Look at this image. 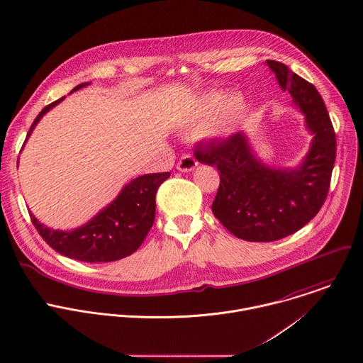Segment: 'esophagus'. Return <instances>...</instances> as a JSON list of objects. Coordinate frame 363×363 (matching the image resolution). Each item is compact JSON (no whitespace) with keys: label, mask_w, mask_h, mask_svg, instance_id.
<instances>
[{"label":"esophagus","mask_w":363,"mask_h":363,"mask_svg":"<svg viewBox=\"0 0 363 363\" xmlns=\"http://www.w3.org/2000/svg\"><path fill=\"white\" fill-rule=\"evenodd\" d=\"M196 165H198V161H196V158H195L194 155H191V154H184V155L179 158V161L177 162V168H178L179 171H182V172L192 171V169H195Z\"/></svg>","instance_id":"34e87169"}]
</instances>
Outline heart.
<instances>
[{
    "label": "heart",
    "mask_w": 363,
    "mask_h": 363,
    "mask_svg": "<svg viewBox=\"0 0 363 363\" xmlns=\"http://www.w3.org/2000/svg\"><path fill=\"white\" fill-rule=\"evenodd\" d=\"M242 112L244 102L238 95L225 98L220 92H209L199 99L195 109V119L203 121L216 113L208 128V132L211 135H224L238 125Z\"/></svg>",
    "instance_id": "heart-1"
}]
</instances>
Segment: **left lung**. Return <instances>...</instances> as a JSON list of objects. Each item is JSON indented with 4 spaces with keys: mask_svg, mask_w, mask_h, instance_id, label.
<instances>
[{
    "mask_svg": "<svg viewBox=\"0 0 363 363\" xmlns=\"http://www.w3.org/2000/svg\"><path fill=\"white\" fill-rule=\"evenodd\" d=\"M282 89L289 91L314 135L297 169H272L251 154L241 133L195 147L202 164L218 167L220 185L212 203L215 218L245 241H277L300 230L325 202L337 154V139L325 104L313 84L288 66L267 60Z\"/></svg>",
    "mask_w": 363,
    "mask_h": 363,
    "instance_id": "obj_1",
    "label": "left lung"
}]
</instances>
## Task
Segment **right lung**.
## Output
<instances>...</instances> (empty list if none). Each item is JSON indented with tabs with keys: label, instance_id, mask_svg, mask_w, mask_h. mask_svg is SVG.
<instances>
[{
	"label": "right lung",
	"instance_id": "obj_1",
	"mask_svg": "<svg viewBox=\"0 0 363 363\" xmlns=\"http://www.w3.org/2000/svg\"><path fill=\"white\" fill-rule=\"evenodd\" d=\"M85 85L86 82L79 84L73 91ZM63 99L65 96L40 111L26 139L40 118ZM169 175V172H158L133 179L105 211L73 231L52 230L39 223L32 213L30 220L40 237L65 257L84 262L118 261L133 254L145 241L155 218L157 189Z\"/></svg>",
	"mask_w": 363,
	"mask_h": 363
}]
</instances>
